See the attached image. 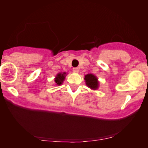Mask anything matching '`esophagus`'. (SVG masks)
<instances>
[{
    "label": "esophagus",
    "mask_w": 148,
    "mask_h": 148,
    "mask_svg": "<svg viewBox=\"0 0 148 148\" xmlns=\"http://www.w3.org/2000/svg\"><path fill=\"white\" fill-rule=\"evenodd\" d=\"M73 71L74 73H79V69L78 68H73Z\"/></svg>",
    "instance_id": "obj_1"
}]
</instances>
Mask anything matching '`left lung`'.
I'll use <instances>...</instances> for the list:
<instances>
[{"instance_id": "8db88e82", "label": "left lung", "mask_w": 148, "mask_h": 148, "mask_svg": "<svg viewBox=\"0 0 148 148\" xmlns=\"http://www.w3.org/2000/svg\"><path fill=\"white\" fill-rule=\"evenodd\" d=\"M84 80L86 82V86L89 88L92 89L93 90H97L100 86V82L98 79L94 74L88 73L85 75Z\"/></svg>"}]
</instances>
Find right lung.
<instances>
[{"label": "right lung", "instance_id": "add662e5", "mask_svg": "<svg viewBox=\"0 0 148 148\" xmlns=\"http://www.w3.org/2000/svg\"><path fill=\"white\" fill-rule=\"evenodd\" d=\"M66 75V72L58 73L56 75L55 78H54V82H55L56 86H60V85L63 83Z\"/></svg>", "mask_w": 148, "mask_h": 148}]
</instances>
